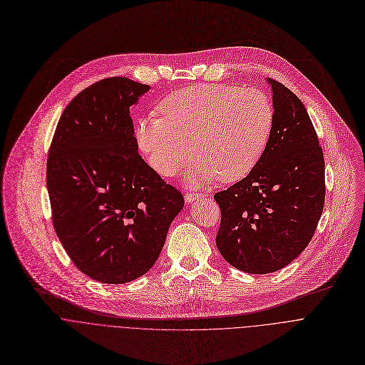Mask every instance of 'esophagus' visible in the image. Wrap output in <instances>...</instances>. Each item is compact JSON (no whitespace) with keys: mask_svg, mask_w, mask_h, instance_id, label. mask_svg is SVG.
I'll list each match as a JSON object with an SVG mask.
<instances>
[{"mask_svg":"<svg viewBox=\"0 0 365 365\" xmlns=\"http://www.w3.org/2000/svg\"><path fill=\"white\" fill-rule=\"evenodd\" d=\"M202 195H199V193H195V192H187V193H185V200H186V203H192V202H195L197 197H200Z\"/></svg>","mask_w":365,"mask_h":365,"instance_id":"34e87169","label":"esophagus"}]
</instances>
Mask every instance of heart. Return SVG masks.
<instances>
[{
	"label": "heart",
	"instance_id": "heart-1",
	"mask_svg": "<svg viewBox=\"0 0 365 365\" xmlns=\"http://www.w3.org/2000/svg\"><path fill=\"white\" fill-rule=\"evenodd\" d=\"M160 113L162 117L139 120V148L166 178L183 168L193 149L186 173L192 185L247 176L264 155L274 126L271 100L251 87L190 86L169 94Z\"/></svg>",
	"mask_w": 365,
	"mask_h": 365
}]
</instances>
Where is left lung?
I'll return each instance as SVG.
<instances>
[{"label":"left lung","mask_w":365,"mask_h":365,"mask_svg":"<svg viewBox=\"0 0 365 365\" xmlns=\"http://www.w3.org/2000/svg\"><path fill=\"white\" fill-rule=\"evenodd\" d=\"M267 81L274 126L265 152L245 179L213 196L220 255L255 275L282 269L308 247L325 199L324 155L307 108L288 87Z\"/></svg>","instance_id":"8db88e82"}]
</instances>
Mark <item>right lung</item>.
Listing matches in <instances>:
<instances>
[{
  "label": "right lung",
  "mask_w": 365,
  "mask_h": 365,
  "mask_svg": "<svg viewBox=\"0 0 365 365\" xmlns=\"http://www.w3.org/2000/svg\"><path fill=\"white\" fill-rule=\"evenodd\" d=\"M149 90L126 77L91 84L66 107L50 146L56 233L74 265L103 284L145 275L185 206L139 155L130 107Z\"/></svg>",
  "instance_id": "obj_1"
}]
</instances>
